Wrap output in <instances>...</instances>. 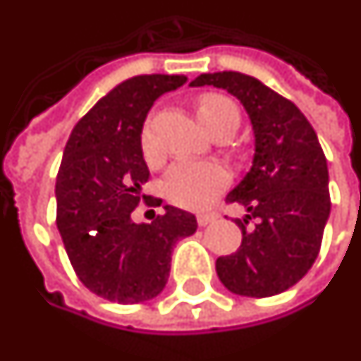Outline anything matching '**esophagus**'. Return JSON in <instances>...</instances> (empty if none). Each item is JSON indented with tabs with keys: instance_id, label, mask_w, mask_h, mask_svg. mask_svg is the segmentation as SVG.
Listing matches in <instances>:
<instances>
[{
	"instance_id": "obj_1",
	"label": "esophagus",
	"mask_w": 361,
	"mask_h": 361,
	"mask_svg": "<svg viewBox=\"0 0 361 361\" xmlns=\"http://www.w3.org/2000/svg\"><path fill=\"white\" fill-rule=\"evenodd\" d=\"M216 213H201L197 215V224L199 226H207V224H211L213 221H216Z\"/></svg>"
}]
</instances>
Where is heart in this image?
I'll use <instances>...</instances> for the list:
<instances>
[{
    "label": "heart",
    "mask_w": 361,
    "mask_h": 361,
    "mask_svg": "<svg viewBox=\"0 0 361 361\" xmlns=\"http://www.w3.org/2000/svg\"><path fill=\"white\" fill-rule=\"evenodd\" d=\"M197 117L203 127L211 133H228L233 135L238 123L240 113L233 99L224 97L221 93H205L197 99ZM142 154L150 164L158 162V146L152 137V130L145 128L142 137ZM228 185V172L216 162H199V160H181L170 168L164 180V195L173 205L185 209H199L205 207L216 193Z\"/></svg>",
    "instance_id": "b5f03b06"
}]
</instances>
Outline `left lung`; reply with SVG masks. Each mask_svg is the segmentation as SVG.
Listing matches in <instances>:
<instances>
[{
    "instance_id": "left-lung-1",
    "label": "left lung",
    "mask_w": 361,
    "mask_h": 361,
    "mask_svg": "<svg viewBox=\"0 0 361 361\" xmlns=\"http://www.w3.org/2000/svg\"><path fill=\"white\" fill-rule=\"evenodd\" d=\"M191 85L233 93L256 138L250 172L226 195V203L248 213L234 219L242 242L234 254L216 258V276L236 295L283 293L314 264L330 215L329 168L317 133L295 103L252 75L201 74Z\"/></svg>"
}]
</instances>
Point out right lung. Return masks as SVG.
Returning <instances> with one entry per match:
<instances>
[{
    "instance_id": "obj_1",
    "label": "right lung",
    "mask_w": 361,
    "mask_h": 361,
    "mask_svg": "<svg viewBox=\"0 0 361 361\" xmlns=\"http://www.w3.org/2000/svg\"><path fill=\"white\" fill-rule=\"evenodd\" d=\"M185 75H135L85 113L68 138L56 176V226L75 276L92 293L121 305L162 293L176 242L197 231L195 215L166 205L150 224L133 223L150 172L142 125L154 102Z\"/></svg>"
}]
</instances>
